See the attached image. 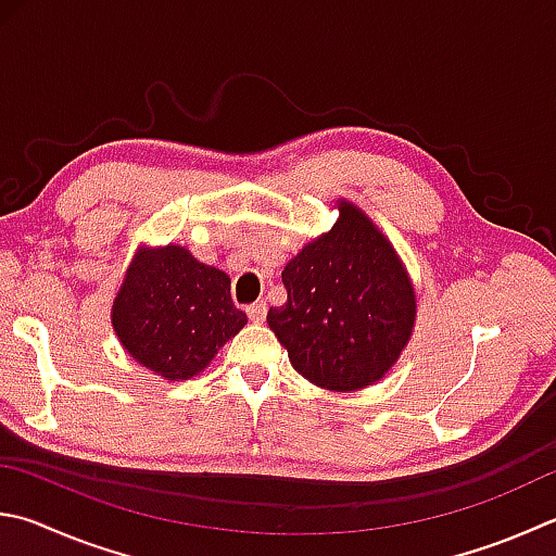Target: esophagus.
<instances>
[{"label": "esophagus", "instance_id": "obj_1", "mask_svg": "<svg viewBox=\"0 0 556 556\" xmlns=\"http://www.w3.org/2000/svg\"><path fill=\"white\" fill-rule=\"evenodd\" d=\"M245 313H248V318L252 323H262V320H265V316H267V304H265V301H255V304H250L245 308Z\"/></svg>", "mask_w": 556, "mask_h": 556}]
</instances>
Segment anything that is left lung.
<instances>
[{
  "label": "left lung",
  "mask_w": 556,
  "mask_h": 556,
  "mask_svg": "<svg viewBox=\"0 0 556 556\" xmlns=\"http://www.w3.org/2000/svg\"><path fill=\"white\" fill-rule=\"evenodd\" d=\"M328 233L287 262V304L267 323L291 367L328 391H357L396 365L416 323V291L389 238L365 211L338 201Z\"/></svg>",
  "instance_id": "1"
}]
</instances>
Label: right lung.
I'll use <instances>...</instances> for the list:
<instances>
[{
	"label": "right lung",
	"instance_id": "obj_1",
	"mask_svg": "<svg viewBox=\"0 0 556 556\" xmlns=\"http://www.w3.org/2000/svg\"><path fill=\"white\" fill-rule=\"evenodd\" d=\"M248 323L230 299V277L187 248H140L111 306V326L138 365L167 381L208 367Z\"/></svg>",
	"mask_w": 556,
	"mask_h": 556
}]
</instances>
